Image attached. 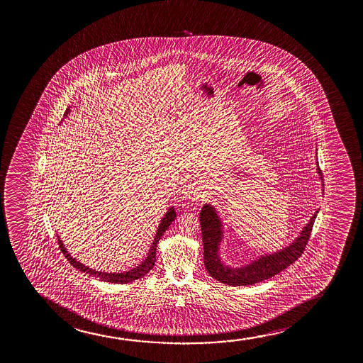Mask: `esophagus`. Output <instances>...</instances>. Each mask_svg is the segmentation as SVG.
Here are the masks:
<instances>
[{
  "mask_svg": "<svg viewBox=\"0 0 363 363\" xmlns=\"http://www.w3.org/2000/svg\"><path fill=\"white\" fill-rule=\"evenodd\" d=\"M184 199H202V192H201V187L197 182H192V184H186L184 189H182Z\"/></svg>",
  "mask_w": 363,
  "mask_h": 363,
  "instance_id": "34e87169",
  "label": "esophagus"
}]
</instances>
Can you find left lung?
I'll return each mask as SVG.
<instances>
[{
  "label": "left lung",
  "instance_id": "left-lung-1",
  "mask_svg": "<svg viewBox=\"0 0 363 363\" xmlns=\"http://www.w3.org/2000/svg\"><path fill=\"white\" fill-rule=\"evenodd\" d=\"M316 167L318 179L323 181V174L318 167V161H316ZM318 213V211L313 213L308 223L303 227L298 237L294 239L293 243L289 244L278 252L263 254L243 267L234 268L224 264L219 255V247L223 240V222L212 204H204L199 213V220L203 240L204 265L207 272L212 278L220 283L227 284L229 286L253 285L272 278L300 258L308 244Z\"/></svg>",
  "mask_w": 363,
  "mask_h": 363
}]
</instances>
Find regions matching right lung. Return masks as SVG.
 <instances>
[{
	"instance_id": "1",
	"label": "right lung",
	"mask_w": 363,
	"mask_h": 363,
	"mask_svg": "<svg viewBox=\"0 0 363 363\" xmlns=\"http://www.w3.org/2000/svg\"><path fill=\"white\" fill-rule=\"evenodd\" d=\"M70 109L65 110V116L69 114ZM174 219H176V211L174 207H169V211L164 213V218L161 219V223L159 224V228L156 230L155 234L154 240L152 244L150 247L149 253L147 257L139 264L138 267L130 269L129 272H123V273H105V272H98L95 269L89 268L84 264L80 263L77 259L73 258L68 250L65 247L63 242L60 240V235H58V244H60V248L63 254L65 255V258L68 259L74 268L78 269L80 272H83L85 274H89L90 277L93 275L95 278H99L103 281L106 283H114V284H128L138 280V279L143 278L146 274L149 273L151 269L154 268L155 262H156V248H157V244L161 237L164 235V232L169 229V225L172 224Z\"/></svg>"
}]
</instances>
